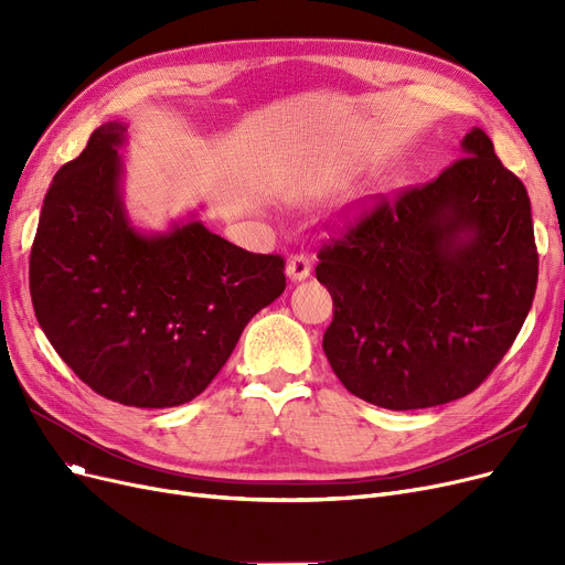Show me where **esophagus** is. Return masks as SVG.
Returning <instances> with one entry per match:
<instances>
[{"mask_svg": "<svg viewBox=\"0 0 565 565\" xmlns=\"http://www.w3.org/2000/svg\"><path fill=\"white\" fill-rule=\"evenodd\" d=\"M286 275L290 281H305L311 275V260L305 254H295L288 265H286Z\"/></svg>", "mask_w": 565, "mask_h": 565, "instance_id": "1", "label": "esophagus"}]
</instances>
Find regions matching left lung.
Segmentation results:
<instances>
[{"label": "left lung", "instance_id": "obj_1", "mask_svg": "<svg viewBox=\"0 0 565 565\" xmlns=\"http://www.w3.org/2000/svg\"><path fill=\"white\" fill-rule=\"evenodd\" d=\"M433 183L371 196L318 252L334 300L322 350L343 387L387 409L471 394L513 345L539 284L531 203L471 128Z\"/></svg>", "mask_w": 565, "mask_h": 565}]
</instances>
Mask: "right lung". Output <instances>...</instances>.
Returning a JSON list of instances; mask_svg holds the SVG:
<instances>
[{
	"instance_id": "add662e5",
	"label": "right lung",
	"mask_w": 565,
	"mask_h": 565,
	"mask_svg": "<svg viewBox=\"0 0 565 565\" xmlns=\"http://www.w3.org/2000/svg\"><path fill=\"white\" fill-rule=\"evenodd\" d=\"M124 141V124H105L56 171L29 290L47 341L96 394L173 407L213 382L245 324L284 292V258L235 247L194 217L137 231L121 194Z\"/></svg>"
}]
</instances>
